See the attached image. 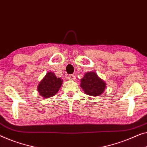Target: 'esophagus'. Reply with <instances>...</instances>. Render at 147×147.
<instances>
[{"label":"esophagus","mask_w":147,"mask_h":147,"mask_svg":"<svg viewBox=\"0 0 147 147\" xmlns=\"http://www.w3.org/2000/svg\"><path fill=\"white\" fill-rule=\"evenodd\" d=\"M68 78L70 80H76V77H75V76H74V75H69Z\"/></svg>","instance_id":"34e87169"}]
</instances>
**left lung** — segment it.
<instances>
[{
    "mask_svg": "<svg viewBox=\"0 0 147 147\" xmlns=\"http://www.w3.org/2000/svg\"><path fill=\"white\" fill-rule=\"evenodd\" d=\"M85 93L91 96H98L102 94L106 84L95 72H88L81 80V85Z\"/></svg>",
    "mask_w": 147,
    "mask_h": 147,
    "instance_id": "obj_1",
    "label": "left lung"
}]
</instances>
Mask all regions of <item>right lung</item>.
Masks as SVG:
<instances>
[{"label":"right lung","instance_id":"right-lung-1","mask_svg":"<svg viewBox=\"0 0 147 147\" xmlns=\"http://www.w3.org/2000/svg\"><path fill=\"white\" fill-rule=\"evenodd\" d=\"M62 82L63 81L60 78H56L54 73L48 72L40 82L38 91L42 97L48 98L58 93Z\"/></svg>","mask_w":147,"mask_h":147}]
</instances>
